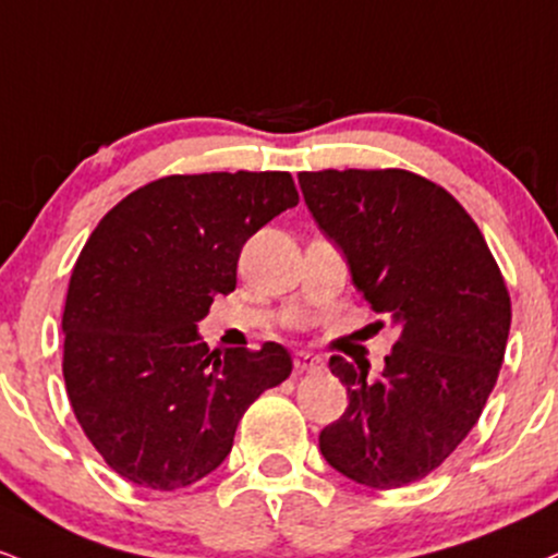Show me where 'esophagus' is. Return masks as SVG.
<instances>
[{
    "label": "esophagus",
    "mask_w": 558,
    "mask_h": 558,
    "mask_svg": "<svg viewBox=\"0 0 558 558\" xmlns=\"http://www.w3.org/2000/svg\"><path fill=\"white\" fill-rule=\"evenodd\" d=\"M293 366H296V372L299 374H317V372H322V368H325V361L319 359V355H314V353H308V351H299L296 353V359H293Z\"/></svg>",
    "instance_id": "esophagus-1"
}]
</instances>
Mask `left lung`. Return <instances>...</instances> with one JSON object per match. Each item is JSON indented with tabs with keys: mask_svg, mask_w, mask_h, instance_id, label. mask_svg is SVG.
<instances>
[{
	"mask_svg": "<svg viewBox=\"0 0 558 558\" xmlns=\"http://www.w3.org/2000/svg\"><path fill=\"white\" fill-rule=\"evenodd\" d=\"M304 203L353 286L400 330L377 379L332 355L348 408L322 428L338 473L368 488L426 478L465 439L499 377L512 304L458 199L411 171H304Z\"/></svg>",
	"mask_w": 558,
	"mask_h": 558,
	"instance_id": "8db88e82",
	"label": "left lung"
}]
</instances>
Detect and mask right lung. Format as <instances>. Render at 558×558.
I'll list each match as a JSON object with an SVG mask.
<instances>
[{
    "label": "right lung",
    "instance_id": "right-lung-1",
    "mask_svg": "<svg viewBox=\"0 0 558 558\" xmlns=\"http://www.w3.org/2000/svg\"><path fill=\"white\" fill-rule=\"evenodd\" d=\"M296 205L286 171L166 177L124 197L85 241L62 368L80 426L122 478L158 492L205 478L246 408L291 374L280 343L210 353L197 322L236 288L246 239Z\"/></svg>",
    "mask_w": 558,
    "mask_h": 558
}]
</instances>
